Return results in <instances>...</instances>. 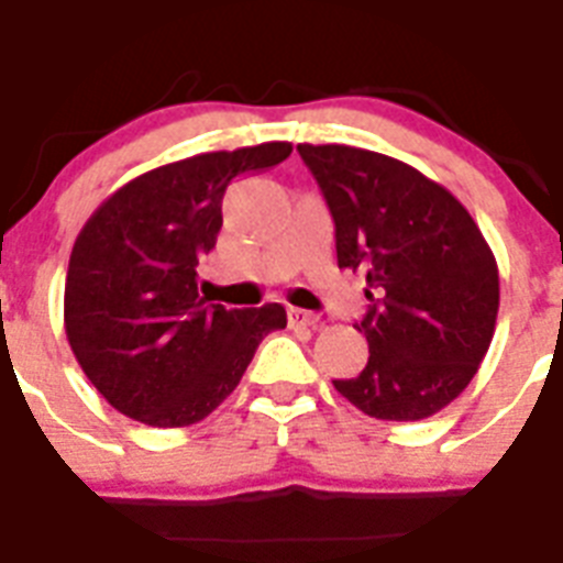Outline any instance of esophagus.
Segmentation results:
<instances>
[{"mask_svg":"<svg viewBox=\"0 0 563 563\" xmlns=\"http://www.w3.org/2000/svg\"><path fill=\"white\" fill-rule=\"evenodd\" d=\"M317 320H320V317H317L313 311H305V308H287V322L296 325V329H299V325H302V329H311V325H317Z\"/></svg>","mask_w":563,"mask_h":563,"instance_id":"1","label":"esophagus"}]
</instances>
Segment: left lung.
<instances>
[{"instance_id":"8db88e82","label":"left lung","mask_w":563,"mask_h":563,"mask_svg":"<svg viewBox=\"0 0 563 563\" xmlns=\"http://www.w3.org/2000/svg\"><path fill=\"white\" fill-rule=\"evenodd\" d=\"M334 220L338 267L367 276V367L338 378L376 420H422L476 376L494 341L499 269L467 208L420 169L378 152L296 146Z\"/></svg>"}]
</instances>
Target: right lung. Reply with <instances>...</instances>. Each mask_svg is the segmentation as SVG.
Wrapping results in <instances>:
<instances>
[{"mask_svg":"<svg viewBox=\"0 0 563 563\" xmlns=\"http://www.w3.org/2000/svg\"><path fill=\"white\" fill-rule=\"evenodd\" d=\"M290 143L205 152L150 169L104 199L69 255L64 325L90 385L117 411L158 429L205 420L241 385L258 343L285 329L282 305L199 299V261L222 225V194Z\"/></svg>","mask_w":563,"mask_h":563,"instance_id":"1","label":"right lung"}]
</instances>
